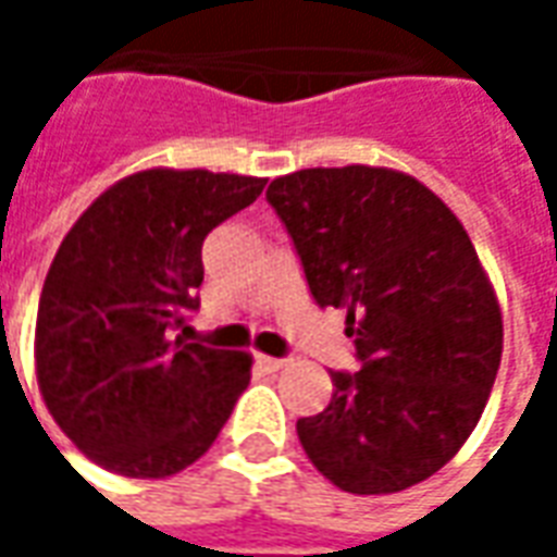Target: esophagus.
Masks as SVG:
<instances>
[{
  "label": "esophagus",
  "mask_w": 557,
  "mask_h": 557,
  "mask_svg": "<svg viewBox=\"0 0 557 557\" xmlns=\"http://www.w3.org/2000/svg\"><path fill=\"white\" fill-rule=\"evenodd\" d=\"M256 363L262 367V370H268V373H277V370H283L286 367V358H271V355H256Z\"/></svg>",
  "instance_id": "obj_1"
}]
</instances>
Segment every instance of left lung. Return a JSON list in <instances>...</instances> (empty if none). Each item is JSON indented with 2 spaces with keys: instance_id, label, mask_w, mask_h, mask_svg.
<instances>
[{
  "instance_id": "obj_1",
  "label": "left lung",
  "mask_w": 557,
  "mask_h": 557,
  "mask_svg": "<svg viewBox=\"0 0 557 557\" xmlns=\"http://www.w3.org/2000/svg\"><path fill=\"white\" fill-rule=\"evenodd\" d=\"M319 307H346L361 373H331L298 438L351 495L409 490L447 466L486 409L504 325L466 226L385 166H315L268 184Z\"/></svg>"
}]
</instances>
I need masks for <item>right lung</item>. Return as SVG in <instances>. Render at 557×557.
I'll list each match as a JSON object with an SVG mask.
<instances>
[{"label": "right lung", "mask_w": 557, "mask_h": 557, "mask_svg": "<svg viewBox=\"0 0 557 557\" xmlns=\"http://www.w3.org/2000/svg\"><path fill=\"white\" fill-rule=\"evenodd\" d=\"M268 178L143 170L59 244L35 322V373L59 430L122 478H172L214 444L250 385L247 351L187 343L208 232Z\"/></svg>", "instance_id": "add662e5"}]
</instances>
